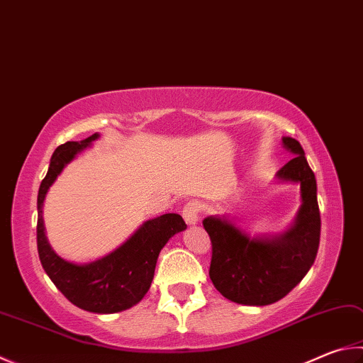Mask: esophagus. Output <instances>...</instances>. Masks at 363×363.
<instances>
[{"label":"esophagus","instance_id":"obj_1","mask_svg":"<svg viewBox=\"0 0 363 363\" xmlns=\"http://www.w3.org/2000/svg\"><path fill=\"white\" fill-rule=\"evenodd\" d=\"M203 211V206L199 201H189L186 206L182 209V217L184 220H186L189 225H194L200 220V214Z\"/></svg>","mask_w":363,"mask_h":363}]
</instances>
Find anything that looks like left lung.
<instances>
[{
  "label": "left lung",
  "instance_id": "8db88e82",
  "mask_svg": "<svg viewBox=\"0 0 363 363\" xmlns=\"http://www.w3.org/2000/svg\"><path fill=\"white\" fill-rule=\"evenodd\" d=\"M295 155L278 171L284 181L300 182L301 200L294 227L279 238H249L228 220L206 217L213 255L209 278L225 298L249 306H265L286 296L305 278L318 255L320 213L318 186L305 150L294 138H282Z\"/></svg>",
  "mask_w": 363,
  "mask_h": 363
}]
</instances>
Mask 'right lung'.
<instances>
[{
    "instance_id": "add662e5",
    "label": "right lung",
    "mask_w": 363,
    "mask_h": 363,
    "mask_svg": "<svg viewBox=\"0 0 363 363\" xmlns=\"http://www.w3.org/2000/svg\"><path fill=\"white\" fill-rule=\"evenodd\" d=\"M91 135L81 143L68 141L55 149L48 174L38 192V254L44 272L55 287L77 308L90 313L111 314L128 309L141 301L154 279L157 259L162 247L177 232L186 228L179 214H163L147 220L123 246L101 260L89 265H74L58 257L49 246L44 233L43 203L49 187L62 173L65 164L77 152L95 141Z\"/></svg>"
}]
</instances>
